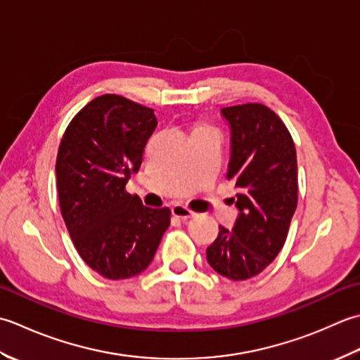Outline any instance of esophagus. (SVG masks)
I'll return each instance as SVG.
<instances>
[{
  "label": "esophagus",
  "instance_id": "obj_1",
  "mask_svg": "<svg viewBox=\"0 0 360 360\" xmlns=\"http://www.w3.org/2000/svg\"><path fill=\"white\" fill-rule=\"evenodd\" d=\"M172 214L180 217L181 221H186V219H189V217H194L195 212L191 211L189 208H186L185 205H174V207H172Z\"/></svg>",
  "mask_w": 360,
  "mask_h": 360
}]
</instances>
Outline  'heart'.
Instances as JSON below:
<instances>
[{
  "label": "heart",
  "mask_w": 360,
  "mask_h": 360,
  "mask_svg": "<svg viewBox=\"0 0 360 360\" xmlns=\"http://www.w3.org/2000/svg\"><path fill=\"white\" fill-rule=\"evenodd\" d=\"M197 129H199V127H197Z\"/></svg>",
  "instance_id": "1"
}]
</instances>
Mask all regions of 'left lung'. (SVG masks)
I'll return each mask as SVG.
<instances>
[{
  "mask_svg": "<svg viewBox=\"0 0 360 360\" xmlns=\"http://www.w3.org/2000/svg\"><path fill=\"white\" fill-rule=\"evenodd\" d=\"M230 127L226 179L238 189L233 229L219 225L207 248L212 270L233 281L259 275L284 245L298 200L297 152L289 130L262 104L225 107Z\"/></svg>",
  "mask_w": 360,
  "mask_h": 360,
  "instance_id": "obj_1",
  "label": "left lung"
}]
</instances>
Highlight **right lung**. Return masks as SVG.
Returning <instances> with one entry per match:
<instances>
[{
	"label": "right lung",
	"instance_id": "add662e5",
	"mask_svg": "<svg viewBox=\"0 0 360 360\" xmlns=\"http://www.w3.org/2000/svg\"><path fill=\"white\" fill-rule=\"evenodd\" d=\"M157 122L152 108L102 94L75 116L58 148L65 225L80 258L108 280H127L148 269L171 224L169 208H148L126 193Z\"/></svg>",
	"mask_w": 360,
	"mask_h": 360
}]
</instances>
